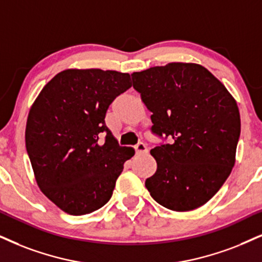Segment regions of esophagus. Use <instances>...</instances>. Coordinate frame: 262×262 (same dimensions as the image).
<instances>
[{
    "mask_svg": "<svg viewBox=\"0 0 262 262\" xmlns=\"http://www.w3.org/2000/svg\"><path fill=\"white\" fill-rule=\"evenodd\" d=\"M135 154L137 155H142V154H147V146L144 144V142H139L138 145H135Z\"/></svg>",
    "mask_w": 262,
    "mask_h": 262,
    "instance_id": "esophagus-1",
    "label": "esophagus"
}]
</instances>
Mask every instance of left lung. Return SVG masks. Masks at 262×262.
<instances>
[{"label":"left lung","instance_id":"left-lung-1","mask_svg":"<svg viewBox=\"0 0 262 262\" xmlns=\"http://www.w3.org/2000/svg\"><path fill=\"white\" fill-rule=\"evenodd\" d=\"M132 79L152 112L151 133L163 140L151 150L157 171L145 186L168 209H196L220 190L234 165L241 135L236 100L198 64L169 62L134 72Z\"/></svg>","mask_w":262,"mask_h":262}]
</instances>
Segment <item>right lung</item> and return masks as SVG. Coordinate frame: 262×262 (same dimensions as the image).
Segmentation results:
<instances>
[{
	"label": "right lung",
	"mask_w": 262,
	"mask_h": 262,
	"mask_svg": "<svg viewBox=\"0 0 262 262\" xmlns=\"http://www.w3.org/2000/svg\"><path fill=\"white\" fill-rule=\"evenodd\" d=\"M130 87V76L123 72L65 70L30 108L25 144L36 181L65 213L100 209L110 201L124 162L134 156L105 124L108 106Z\"/></svg>",
	"instance_id": "add662e5"
}]
</instances>
